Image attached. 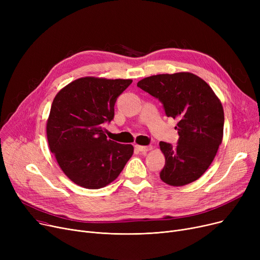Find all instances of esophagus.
<instances>
[{
	"mask_svg": "<svg viewBox=\"0 0 260 260\" xmlns=\"http://www.w3.org/2000/svg\"><path fill=\"white\" fill-rule=\"evenodd\" d=\"M136 148L138 149L140 152H147L149 149H152V146L148 145V146H143V145H136Z\"/></svg>",
	"mask_w": 260,
	"mask_h": 260,
	"instance_id": "esophagus-1",
	"label": "esophagus"
}]
</instances>
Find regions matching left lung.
Returning a JSON list of instances; mask_svg holds the SVG:
<instances>
[{"instance_id":"left-lung-1","label":"left lung","mask_w":260,"mask_h":260,"mask_svg":"<svg viewBox=\"0 0 260 260\" xmlns=\"http://www.w3.org/2000/svg\"><path fill=\"white\" fill-rule=\"evenodd\" d=\"M178 120L176 145L160 141L166 166L160 178L173 186L197 180L213 162L223 136V108L207 82L190 73L147 77L137 83Z\"/></svg>"}]
</instances>
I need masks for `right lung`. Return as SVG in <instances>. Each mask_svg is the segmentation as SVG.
I'll return each mask as SVG.
<instances>
[{"instance_id": "1", "label": "right lung", "mask_w": 260, "mask_h": 260, "mask_svg": "<svg viewBox=\"0 0 260 260\" xmlns=\"http://www.w3.org/2000/svg\"><path fill=\"white\" fill-rule=\"evenodd\" d=\"M132 82L80 78L54 97L47 140L60 168L76 184L103 187L117 178L132 157V144L109 140L104 134V124L114 119L117 98Z\"/></svg>"}]
</instances>
